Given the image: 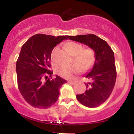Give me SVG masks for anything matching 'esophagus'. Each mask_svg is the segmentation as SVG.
<instances>
[{
	"label": "esophagus",
	"instance_id": "esophagus-1",
	"mask_svg": "<svg viewBox=\"0 0 134 134\" xmlns=\"http://www.w3.org/2000/svg\"><path fill=\"white\" fill-rule=\"evenodd\" d=\"M69 83L71 85H75L76 84V82H75V81H69Z\"/></svg>",
	"mask_w": 134,
	"mask_h": 134
}]
</instances>
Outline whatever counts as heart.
Wrapping results in <instances>:
<instances>
[{"label": "heart", "mask_w": 134, "mask_h": 134, "mask_svg": "<svg viewBox=\"0 0 134 134\" xmlns=\"http://www.w3.org/2000/svg\"><path fill=\"white\" fill-rule=\"evenodd\" d=\"M66 48L72 55H74V62L75 64L71 65H61L57 69V73L62 77L65 79H71L81 70L87 71L93 67L96 60L95 51L92 48L87 47L83 48L82 44L74 41H70L65 44ZM57 50L55 47L52 52V60L56 62L55 53Z\"/></svg>", "instance_id": "1"}]
</instances>
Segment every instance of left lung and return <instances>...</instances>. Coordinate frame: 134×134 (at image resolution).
<instances>
[{
    "instance_id": "8db88e82",
    "label": "left lung",
    "mask_w": 134,
    "mask_h": 134,
    "mask_svg": "<svg viewBox=\"0 0 134 134\" xmlns=\"http://www.w3.org/2000/svg\"><path fill=\"white\" fill-rule=\"evenodd\" d=\"M67 38L86 44L95 51L96 62L86 76L90 80L88 83H85L87 90L84 93L77 94L76 98L85 107H99L107 100L115 86L116 70L114 52L105 41L93 34L67 36Z\"/></svg>"
}]
</instances>
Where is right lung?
<instances>
[{"label":"right lung","instance_id":"obj_1","mask_svg":"<svg viewBox=\"0 0 134 134\" xmlns=\"http://www.w3.org/2000/svg\"><path fill=\"white\" fill-rule=\"evenodd\" d=\"M67 38L36 34L21 48L16 62L18 86L24 99L33 107L47 109L53 105L59 89L67 82L58 76L52 79L53 72L50 70L53 48Z\"/></svg>","mask_w":134,"mask_h":134}]
</instances>
